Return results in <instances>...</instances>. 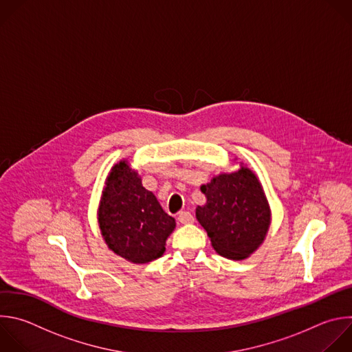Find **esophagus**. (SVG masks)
Here are the masks:
<instances>
[{"instance_id":"1","label":"esophagus","mask_w":352,"mask_h":352,"mask_svg":"<svg viewBox=\"0 0 352 352\" xmlns=\"http://www.w3.org/2000/svg\"><path fill=\"white\" fill-rule=\"evenodd\" d=\"M178 221L181 223H192L195 221V218H193V215L189 211H181L178 214Z\"/></svg>"}]
</instances>
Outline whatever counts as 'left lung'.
Wrapping results in <instances>:
<instances>
[{"label": "left lung", "mask_w": 352, "mask_h": 352, "mask_svg": "<svg viewBox=\"0 0 352 352\" xmlns=\"http://www.w3.org/2000/svg\"><path fill=\"white\" fill-rule=\"evenodd\" d=\"M207 203L197 206L196 218L206 229L214 250L229 260H245L264 242L271 208L256 174L241 170L219 174L201 185Z\"/></svg>", "instance_id": "left-lung-1"}]
</instances>
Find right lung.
Returning a JSON list of instances; mask_svg holds the SVG:
<instances>
[{
	"instance_id": "right-lung-1",
	"label": "right lung",
	"mask_w": 352,
	"mask_h": 352,
	"mask_svg": "<svg viewBox=\"0 0 352 352\" xmlns=\"http://www.w3.org/2000/svg\"><path fill=\"white\" fill-rule=\"evenodd\" d=\"M98 222L107 248L134 264L162 257L175 228V219L142 186L141 177L127 160L114 164L106 178Z\"/></svg>"
}]
</instances>
